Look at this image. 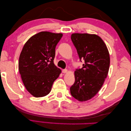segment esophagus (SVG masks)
I'll use <instances>...</instances> for the list:
<instances>
[{"instance_id":"obj_1","label":"esophagus","mask_w":131,"mask_h":131,"mask_svg":"<svg viewBox=\"0 0 131 131\" xmlns=\"http://www.w3.org/2000/svg\"><path fill=\"white\" fill-rule=\"evenodd\" d=\"M67 72H68V70H67V69H63L62 70L63 73H67Z\"/></svg>"}]
</instances>
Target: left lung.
I'll list each match as a JSON object with an SVG mask.
<instances>
[{
	"label": "left lung",
	"mask_w": 131,
	"mask_h": 131,
	"mask_svg": "<svg viewBox=\"0 0 131 131\" xmlns=\"http://www.w3.org/2000/svg\"><path fill=\"white\" fill-rule=\"evenodd\" d=\"M71 39L77 49L80 61L84 59L82 68L75 71V82L70 87L72 96L80 102L93 98L108 75L110 56L102 39L96 34L74 33Z\"/></svg>",
	"instance_id": "obj_1"
}]
</instances>
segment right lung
<instances>
[{
  "instance_id": "obj_1",
  "label": "right lung",
  "mask_w": 131,
  "mask_h": 131,
  "mask_svg": "<svg viewBox=\"0 0 131 131\" xmlns=\"http://www.w3.org/2000/svg\"><path fill=\"white\" fill-rule=\"evenodd\" d=\"M62 33L41 31L30 38L19 58L18 69L26 89L35 97L48 94L61 73L53 63Z\"/></svg>"
}]
</instances>
